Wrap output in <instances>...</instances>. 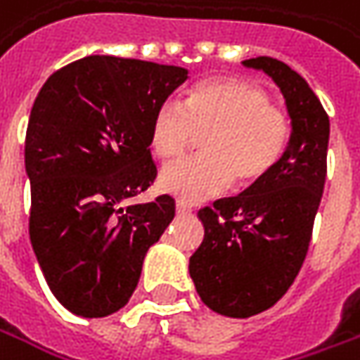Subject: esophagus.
Listing matches in <instances>:
<instances>
[{"label":"esophagus","mask_w":360,"mask_h":360,"mask_svg":"<svg viewBox=\"0 0 360 360\" xmlns=\"http://www.w3.org/2000/svg\"><path fill=\"white\" fill-rule=\"evenodd\" d=\"M177 213H179V215H187V213H191V205H187L185 201H177Z\"/></svg>","instance_id":"1"}]
</instances>
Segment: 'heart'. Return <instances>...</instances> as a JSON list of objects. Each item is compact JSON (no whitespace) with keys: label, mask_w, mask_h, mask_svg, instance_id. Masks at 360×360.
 Listing matches in <instances>:
<instances>
[{"label":"heart","mask_w":360,"mask_h":360,"mask_svg":"<svg viewBox=\"0 0 360 360\" xmlns=\"http://www.w3.org/2000/svg\"><path fill=\"white\" fill-rule=\"evenodd\" d=\"M195 133L199 157L171 163L161 171V189L183 201H205L233 185L251 187L279 163L291 137V125L279 107L251 81L209 79L191 87L183 103L165 99L157 107L149 143L159 159L183 155Z\"/></svg>","instance_id":"1"}]
</instances>
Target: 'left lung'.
Masks as SVG:
<instances>
[{"mask_svg":"<svg viewBox=\"0 0 360 360\" xmlns=\"http://www.w3.org/2000/svg\"><path fill=\"white\" fill-rule=\"evenodd\" d=\"M243 65L277 83L292 131L266 177L199 211L205 237L189 259V275L201 301L233 319L266 311L299 275L325 189L328 147L327 111L297 71L273 57Z\"/></svg>","mask_w":360,"mask_h":360,"instance_id":"obj_1","label":"left lung"}]
</instances>
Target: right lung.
<instances>
[{"mask_svg":"<svg viewBox=\"0 0 360 360\" xmlns=\"http://www.w3.org/2000/svg\"><path fill=\"white\" fill-rule=\"evenodd\" d=\"M187 69L89 56L45 81L25 133L30 239L56 299L87 319L125 307L143 259L175 217L159 195L129 205L157 177L149 151L155 109Z\"/></svg>","mask_w":360,"mask_h":360,"instance_id":"obj_1","label":"right lung"}]
</instances>
